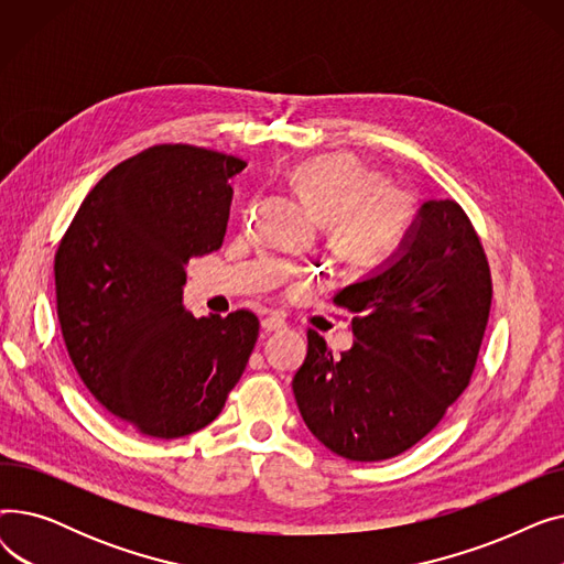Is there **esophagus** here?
<instances>
[{
	"instance_id": "34e87169",
	"label": "esophagus",
	"mask_w": 564,
	"mask_h": 564,
	"mask_svg": "<svg viewBox=\"0 0 564 564\" xmlns=\"http://www.w3.org/2000/svg\"><path fill=\"white\" fill-rule=\"evenodd\" d=\"M285 327H288V322L283 317H279V315H267L262 319V329L264 332H283Z\"/></svg>"
}]
</instances>
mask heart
Wrapping results in <instances>:
<instances>
[{
	"mask_svg": "<svg viewBox=\"0 0 564 564\" xmlns=\"http://www.w3.org/2000/svg\"><path fill=\"white\" fill-rule=\"evenodd\" d=\"M290 185L329 219L332 245L359 264L387 260L413 221L406 192L383 187V177L351 155L313 158L288 173Z\"/></svg>",
	"mask_w": 564,
	"mask_h": 564,
	"instance_id": "obj_1",
	"label": "heart"
}]
</instances>
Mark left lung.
Returning <instances> with one entry per match:
<instances>
[{
  "instance_id": "1",
  "label": "left lung",
  "mask_w": 564,
  "mask_h": 564,
  "mask_svg": "<svg viewBox=\"0 0 564 564\" xmlns=\"http://www.w3.org/2000/svg\"><path fill=\"white\" fill-rule=\"evenodd\" d=\"M332 302L357 340L336 357L308 332L294 400L332 453L391 459L438 425L476 368L491 308L480 237L459 203L427 200L400 249Z\"/></svg>"
}]
</instances>
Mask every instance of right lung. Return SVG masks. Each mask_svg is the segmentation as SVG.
<instances>
[{
    "mask_svg": "<svg viewBox=\"0 0 564 564\" xmlns=\"http://www.w3.org/2000/svg\"><path fill=\"white\" fill-rule=\"evenodd\" d=\"M247 162L162 143L86 194L54 256L56 315L70 361L116 419L155 438L210 425L258 340L251 311L194 317L185 264L221 247L235 173Z\"/></svg>",
    "mask_w": 564,
    "mask_h": 564,
    "instance_id": "add662e5",
    "label": "right lung"
}]
</instances>
